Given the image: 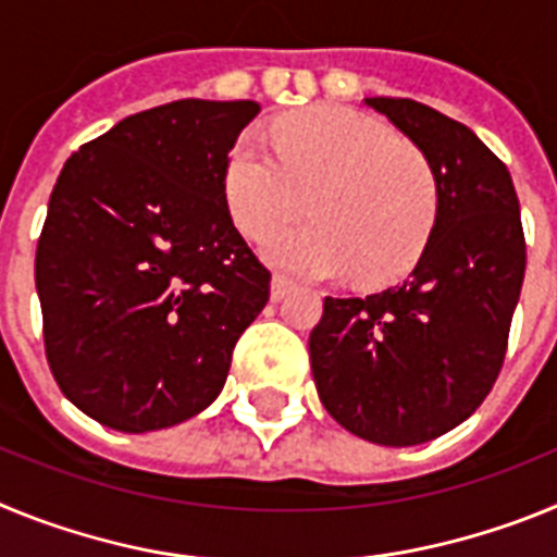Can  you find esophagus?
Instances as JSON below:
<instances>
[{
  "label": "esophagus",
  "mask_w": 557,
  "mask_h": 557,
  "mask_svg": "<svg viewBox=\"0 0 557 557\" xmlns=\"http://www.w3.org/2000/svg\"><path fill=\"white\" fill-rule=\"evenodd\" d=\"M289 289H293V282H289L287 275H273V282H270V298L273 301H282Z\"/></svg>",
  "instance_id": "1"
}]
</instances>
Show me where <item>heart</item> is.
<instances>
[{"label":"heart","instance_id":"b5f03b06","mask_svg":"<svg viewBox=\"0 0 557 557\" xmlns=\"http://www.w3.org/2000/svg\"><path fill=\"white\" fill-rule=\"evenodd\" d=\"M273 150L253 136L231 150L225 200L234 225L259 239L307 202L319 220L270 234L262 248L270 264L312 278L354 273L359 284L410 273L441 200L424 152L398 141L376 116L343 106L282 120Z\"/></svg>","mask_w":557,"mask_h":557}]
</instances>
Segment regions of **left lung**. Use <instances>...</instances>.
I'll return each instance as SVG.
<instances>
[{
	"label": "left lung",
	"mask_w": 557,
	"mask_h": 557,
	"mask_svg": "<svg viewBox=\"0 0 557 557\" xmlns=\"http://www.w3.org/2000/svg\"><path fill=\"white\" fill-rule=\"evenodd\" d=\"M366 106L430 159L437 218L407 282L323 301L309 362L339 426L379 446H416L462 424L494 387L528 248L508 166L471 127L401 97Z\"/></svg>",
	"instance_id": "left-lung-1"
}]
</instances>
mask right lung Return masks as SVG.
<instances>
[{"instance_id":"right-lung-1","label":"right lung","mask_w":557,"mask_h":557,"mask_svg":"<svg viewBox=\"0 0 557 557\" xmlns=\"http://www.w3.org/2000/svg\"><path fill=\"white\" fill-rule=\"evenodd\" d=\"M259 102L178 100L72 152L36 250L44 346L63 396L120 432L220 396L270 270L231 220L225 166Z\"/></svg>"}]
</instances>
